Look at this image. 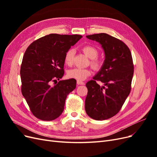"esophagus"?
Masks as SVG:
<instances>
[{"label":"esophagus","instance_id":"34e87169","mask_svg":"<svg viewBox=\"0 0 157 157\" xmlns=\"http://www.w3.org/2000/svg\"><path fill=\"white\" fill-rule=\"evenodd\" d=\"M85 83L82 81H79V80H77V84L78 85H84Z\"/></svg>","mask_w":157,"mask_h":157}]
</instances>
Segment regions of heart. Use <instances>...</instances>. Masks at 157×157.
<instances>
[{"mask_svg":"<svg viewBox=\"0 0 157 157\" xmlns=\"http://www.w3.org/2000/svg\"><path fill=\"white\" fill-rule=\"evenodd\" d=\"M84 53L86 54L89 58L92 59L91 63L95 68H99L101 66V62L96 58L98 56V50L94 46L91 45L84 46L82 48ZM75 51L74 49L71 48L66 52L65 56V62L69 65H71L73 62L74 56ZM92 71L89 69L84 68H74L69 71L68 76L71 78H74L79 81L84 80L88 77L91 75Z\"/></svg>","mask_w":157,"mask_h":157,"instance_id":"1","label":"heart"}]
</instances>
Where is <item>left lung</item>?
Returning <instances> with one entry per match:
<instances>
[{
    "label": "left lung",
    "instance_id": "8db88e82",
    "mask_svg": "<svg viewBox=\"0 0 157 157\" xmlns=\"http://www.w3.org/2000/svg\"><path fill=\"white\" fill-rule=\"evenodd\" d=\"M101 45L105 60L93 80L88 81L85 110L94 120L103 121L115 116L131 90L134 65L130 49L121 40L106 33L87 35ZM101 81L104 86L97 83Z\"/></svg>",
    "mask_w": 157,
    "mask_h": 157
}]
</instances>
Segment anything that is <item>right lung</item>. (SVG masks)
<instances>
[{
  "mask_svg": "<svg viewBox=\"0 0 157 157\" xmlns=\"http://www.w3.org/2000/svg\"><path fill=\"white\" fill-rule=\"evenodd\" d=\"M82 37L78 35L50 34L31 43L21 65V92L33 115L53 121L64 110L67 95L76 88L74 78L59 80L64 75L66 52Z\"/></svg>",
  "mask_w": 157,
  "mask_h": 157,
  "instance_id": "1",
  "label": "right lung"
}]
</instances>
